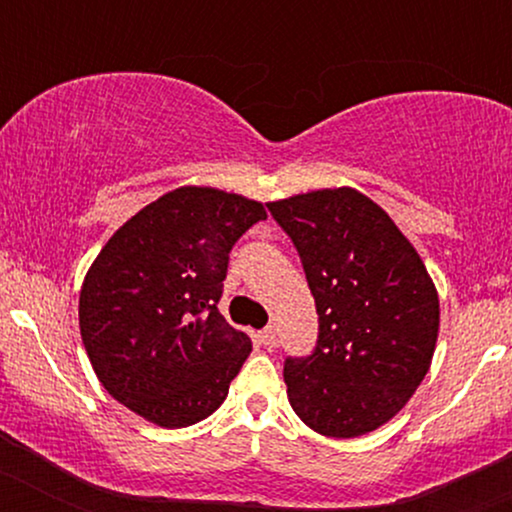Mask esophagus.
Segmentation results:
<instances>
[{
	"mask_svg": "<svg viewBox=\"0 0 512 512\" xmlns=\"http://www.w3.org/2000/svg\"><path fill=\"white\" fill-rule=\"evenodd\" d=\"M257 342H260L262 347H275V342H277L275 329H272V327L260 329V332H257Z\"/></svg>",
	"mask_w": 512,
	"mask_h": 512,
	"instance_id": "obj_1",
	"label": "esophagus"
}]
</instances>
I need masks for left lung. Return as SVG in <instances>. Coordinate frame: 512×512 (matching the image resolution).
<instances>
[{"mask_svg":"<svg viewBox=\"0 0 512 512\" xmlns=\"http://www.w3.org/2000/svg\"><path fill=\"white\" fill-rule=\"evenodd\" d=\"M297 247L319 314L317 347L287 356L294 414L356 438L406 406L431 366L438 294L404 232L354 188L267 203Z\"/></svg>","mask_w":512,"mask_h":512,"instance_id":"obj_1","label":"left lung"}]
</instances>
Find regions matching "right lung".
I'll list each match as a JSON object with an SVG mask.
<instances>
[{
  "label": "right lung",
  "instance_id": "right-lung-1",
  "mask_svg": "<svg viewBox=\"0 0 512 512\" xmlns=\"http://www.w3.org/2000/svg\"><path fill=\"white\" fill-rule=\"evenodd\" d=\"M265 218L257 200L185 185L113 232L79 297L81 339L113 399L163 428L223 404L252 352L218 312L227 262Z\"/></svg>",
  "mask_w": 512,
  "mask_h": 512
}]
</instances>
